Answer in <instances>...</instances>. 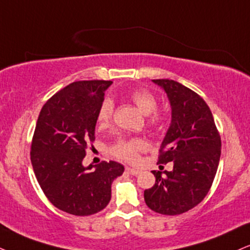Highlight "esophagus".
<instances>
[{"mask_svg": "<svg viewBox=\"0 0 250 250\" xmlns=\"http://www.w3.org/2000/svg\"><path fill=\"white\" fill-rule=\"evenodd\" d=\"M126 171L128 172V174H131V175H134V176H137V175H139L140 174V170H138V169H134V168H130V167H127L125 169Z\"/></svg>", "mask_w": 250, "mask_h": 250, "instance_id": "1", "label": "esophagus"}]
</instances>
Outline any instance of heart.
<instances>
[{"label":"heart","mask_w":250,"mask_h":250,"mask_svg":"<svg viewBox=\"0 0 250 250\" xmlns=\"http://www.w3.org/2000/svg\"><path fill=\"white\" fill-rule=\"evenodd\" d=\"M128 98L133 102L144 115H148L147 123L150 127H156L162 123V116L156 111L158 100L155 95L146 89L138 88L128 92ZM113 118V102L105 98L100 105L97 112V122L101 127L110 125ZM147 149V143L141 138H131V139H120L113 145L111 152L116 158L123 161L135 162L139 159L140 153Z\"/></svg>","instance_id":"obj_1"}]
</instances>
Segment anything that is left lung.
Instances as JSON below:
<instances>
[{
    "instance_id": "1",
    "label": "left lung",
    "mask_w": 250,
    "mask_h": 250,
    "mask_svg": "<svg viewBox=\"0 0 250 250\" xmlns=\"http://www.w3.org/2000/svg\"><path fill=\"white\" fill-rule=\"evenodd\" d=\"M167 92L171 124L159 150L158 165L174 163L171 171L153 170L155 184L145 190L150 210L182 214L198 205L210 191L217 174L221 139L210 107L197 92L174 80H153Z\"/></svg>"
}]
</instances>
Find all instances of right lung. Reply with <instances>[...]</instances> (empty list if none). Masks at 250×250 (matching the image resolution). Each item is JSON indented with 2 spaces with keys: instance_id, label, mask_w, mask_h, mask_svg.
<instances>
[{
  "instance_id": "right-lung-1",
  "label": "right lung",
  "mask_w": 250,
  "mask_h": 250,
  "mask_svg": "<svg viewBox=\"0 0 250 250\" xmlns=\"http://www.w3.org/2000/svg\"><path fill=\"white\" fill-rule=\"evenodd\" d=\"M111 81H76L44 104L31 143V163L45 196L59 210L90 215L106 208L111 183L124 172L118 162L83 167L94 148L97 112ZM91 147H89L90 145Z\"/></svg>"
}]
</instances>
